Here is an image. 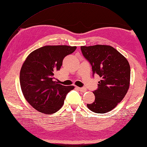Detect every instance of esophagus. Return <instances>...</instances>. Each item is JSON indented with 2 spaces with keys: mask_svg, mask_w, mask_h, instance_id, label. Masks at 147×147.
<instances>
[{
  "mask_svg": "<svg viewBox=\"0 0 147 147\" xmlns=\"http://www.w3.org/2000/svg\"><path fill=\"white\" fill-rule=\"evenodd\" d=\"M76 88L77 89V90H80V91L82 92H86V90H87V89H86V88H85V87H82V88H80V87H76Z\"/></svg>",
  "mask_w": 147,
  "mask_h": 147,
  "instance_id": "1",
  "label": "esophagus"
}]
</instances>
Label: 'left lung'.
I'll use <instances>...</instances> for the list:
<instances>
[{"instance_id": "left-lung-1", "label": "left lung", "mask_w": 147, "mask_h": 147, "mask_svg": "<svg viewBox=\"0 0 147 147\" xmlns=\"http://www.w3.org/2000/svg\"><path fill=\"white\" fill-rule=\"evenodd\" d=\"M81 51L90 63L93 77L101 78L94 90L95 101L87 104L96 113H105L113 109L122 100L130 85V67L125 57L109 45L82 46Z\"/></svg>"}]
</instances>
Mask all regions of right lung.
Returning a JSON list of instances; mask_svg holds the SVG:
<instances>
[{
	"instance_id": "1",
	"label": "right lung",
	"mask_w": 147,
	"mask_h": 147,
	"mask_svg": "<svg viewBox=\"0 0 147 147\" xmlns=\"http://www.w3.org/2000/svg\"><path fill=\"white\" fill-rule=\"evenodd\" d=\"M77 47L47 45L30 53L21 68L20 83L26 100L35 110L45 114L57 112L74 86H64L54 81L65 57Z\"/></svg>"
}]
</instances>
